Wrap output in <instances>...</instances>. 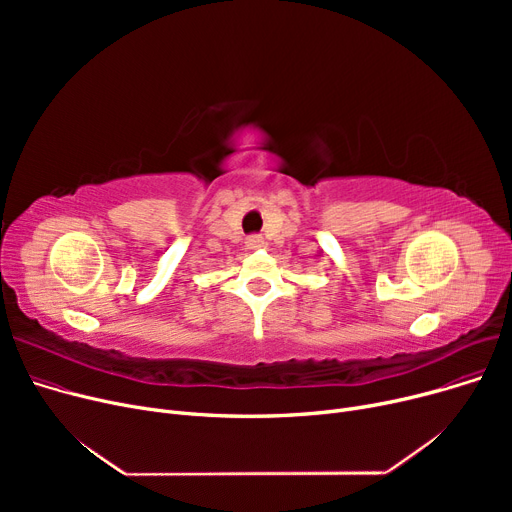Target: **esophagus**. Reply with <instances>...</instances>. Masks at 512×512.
I'll return each instance as SVG.
<instances>
[{
	"label": "esophagus",
	"instance_id": "obj_1",
	"mask_svg": "<svg viewBox=\"0 0 512 512\" xmlns=\"http://www.w3.org/2000/svg\"><path fill=\"white\" fill-rule=\"evenodd\" d=\"M247 245L251 247V249H255V247H259L261 245V236H251L249 240H247Z\"/></svg>",
	"mask_w": 512,
	"mask_h": 512
}]
</instances>
